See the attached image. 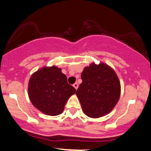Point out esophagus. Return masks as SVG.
Masks as SVG:
<instances>
[{"label":"esophagus","instance_id":"34e87169","mask_svg":"<svg viewBox=\"0 0 151 151\" xmlns=\"http://www.w3.org/2000/svg\"><path fill=\"white\" fill-rule=\"evenodd\" d=\"M73 86H74V88H75V89L77 90V88H78V86H79V85H78L77 83H74V84H73Z\"/></svg>","mask_w":151,"mask_h":151}]
</instances>
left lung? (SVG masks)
<instances>
[{"label":"left lung","instance_id":"obj_1","mask_svg":"<svg viewBox=\"0 0 151 151\" xmlns=\"http://www.w3.org/2000/svg\"><path fill=\"white\" fill-rule=\"evenodd\" d=\"M81 78L82 82L76 94L84 113L93 119L110 113L121 95L120 81L115 71L104 62H93L84 67Z\"/></svg>","mask_w":151,"mask_h":151}]
</instances>
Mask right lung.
<instances>
[{
  "label": "right lung",
  "mask_w": 151,
  "mask_h": 151,
  "mask_svg": "<svg viewBox=\"0 0 151 151\" xmlns=\"http://www.w3.org/2000/svg\"><path fill=\"white\" fill-rule=\"evenodd\" d=\"M76 89L67 83L62 69L56 66L44 67L31 75L28 82V96L40 111L48 116L63 112L67 100Z\"/></svg>",
  "instance_id": "right-lung-1"
}]
</instances>
